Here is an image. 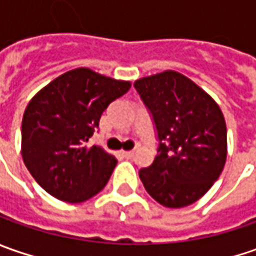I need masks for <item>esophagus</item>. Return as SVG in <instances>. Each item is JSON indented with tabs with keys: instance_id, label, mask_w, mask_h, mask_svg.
<instances>
[{
	"instance_id": "1",
	"label": "esophagus",
	"mask_w": 256,
	"mask_h": 256,
	"mask_svg": "<svg viewBox=\"0 0 256 256\" xmlns=\"http://www.w3.org/2000/svg\"><path fill=\"white\" fill-rule=\"evenodd\" d=\"M134 151H122V156L124 158H126V160H130V158H132Z\"/></svg>"
}]
</instances>
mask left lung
Returning <instances> with one entry per match:
<instances>
[{
  "instance_id": "8db88e82",
  "label": "left lung",
  "mask_w": 256,
  "mask_h": 256,
  "mask_svg": "<svg viewBox=\"0 0 256 256\" xmlns=\"http://www.w3.org/2000/svg\"><path fill=\"white\" fill-rule=\"evenodd\" d=\"M152 116L158 148L140 170L146 192L168 208L188 206L204 196L226 161V125L218 104L175 71L134 82Z\"/></svg>"
}]
</instances>
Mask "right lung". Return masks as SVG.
Here are the masks:
<instances>
[{"instance_id": "obj_1", "label": "right lung", "mask_w": 256, "mask_h": 256, "mask_svg": "<svg viewBox=\"0 0 256 256\" xmlns=\"http://www.w3.org/2000/svg\"><path fill=\"white\" fill-rule=\"evenodd\" d=\"M131 82L76 68L55 78L25 108L21 152L25 166L50 195L84 202L102 190L116 160L88 141L108 105Z\"/></svg>"}]
</instances>
